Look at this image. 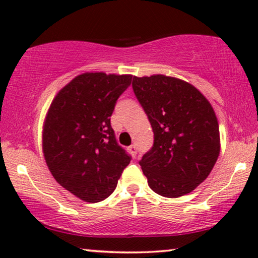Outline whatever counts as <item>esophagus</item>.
Here are the masks:
<instances>
[{"label":"esophagus","mask_w":258,"mask_h":258,"mask_svg":"<svg viewBox=\"0 0 258 258\" xmlns=\"http://www.w3.org/2000/svg\"><path fill=\"white\" fill-rule=\"evenodd\" d=\"M128 150H129V153L133 155V156H136V154H137V147L136 146H130L129 148H128Z\"/></svg>","instance_id":"obj_1"}]
</instances>
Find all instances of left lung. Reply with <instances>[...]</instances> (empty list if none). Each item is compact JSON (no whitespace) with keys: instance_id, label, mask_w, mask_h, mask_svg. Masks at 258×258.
Masks as SVG:
<instances>
[{"instance_id":"8db88e82","label":"left lung","mask_w":258,"mask_h":258,"mask_svg":"<svg viewBox=\"0 0 258 258\" xmlns=\"http://www.w3.org/2000/svg\"><path fill=\"white\" fill-rule=\"evenodd\" d=\"M133 89L154 132V146L140 161L148 184L170 199L191 192L220 155L213 107L195 87L170 76H134Z\"/></svg>"}]
</instances>
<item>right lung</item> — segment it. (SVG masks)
Wrapping results in <instances>:
<instances>
[{"mask_svg": "<svg viewBox=\"0 0 258 258\" xmlns=\"http://www.w3.org/2000/svg\"><path fill=\"white\" fill-rule=\"evenodd\" d=\"M132 75L84 73L58 91L47 112L42 147L51 175L80 200L110 196L132 156L116 141L110 116Z\"/></svg>", "mask_w": 258, "mask_h": 258, "instance_id": "add662e5", "label": "right lung"}]
</instances>
